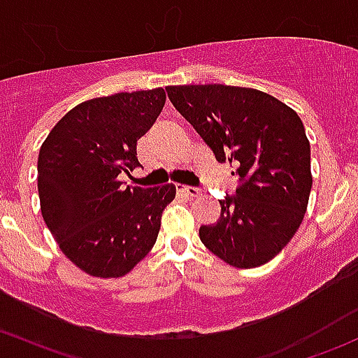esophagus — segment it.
Wrapping results in <instances>:
<instances>
[{"mask_svg":"<svg viewBox=\"0 0 358 358\" xmlns=\"http://www.w3.org/2000/svg\"><path fill=\"white\" fill-rule=\"evenodd\" d=\"M178 192H182L183 196H187V197H197L201 194V189H196V187H180L178 189Z\"/></svg>","mask_w":358,"mask_h":358,"instance_id":"34e87169","label":"esophagus"}]
</instances>
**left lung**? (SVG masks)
Wrapping results in <instances>:
<instances>
[{"label": "left lung", "mask_w": 358, "mask_h": 358, "mask_svg": "<svg viewBox=\"0 0 358 358\" xmlns=\"http://www.w3.org/2000/svg\"><path fill=\"white\" fill-rule=\"evenodd\" d=\"M176 110L236 164L241 185L220 201V220L202 225L206 248L236 268L275 258L303 222L312 190L310 142L301 119L275 96L227 85L168 86Z\"/></svg>", "instance_id": "obj_1"}]
</instances>
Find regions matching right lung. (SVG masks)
<instances>
[{"label": "right lung", "instance_id": "obj_1", "mask_svg": "<svg viewBox=\"0 0 358 358\" xmlns=\"http://www.w3.org/2000/svg\"><path fill=\"white\" fill-rule=\"evenodd\" d=\"M166 102L162 88L86 100L53 126L39 149L41 215L64 255L100 279L122 277L156 244L175 185L126 187L140 166L136 142Z\"/></svg>", "mask_w": 358, "mask_h": 358}]
</instances>
